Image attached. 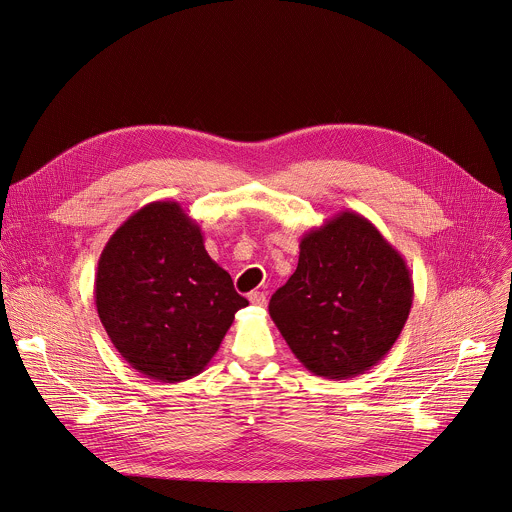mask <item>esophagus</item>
Instances as JSON below:
<instances>
[{"instance_id": "1", "label": "esophagus", "mask_w": 512, "mask_h": 512, "mask_svg": "<svg viewBox=\"0 0 512 512\" xmlns=\"http://www.w3.org/2000/svg\"><path fill=\"white\" fill-rule=\"evenodd\" d=\"M249 301H251L253 305H257V307H265V305H267V297H265V293H261V291H253V293L249 295Z\"/></svg>"}]
</instances>
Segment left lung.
<instances>
[{
    "mask_svg": "<svg viewBox=\"0 0 512 512\" xmlns=\"http://www.w3.org/2000/svg\"><path fill=\"white\" fill-rule=\"evenodd\" d=\"M403 255L363 215L341 211L299 243V263L269 315L313 375L353 379L399 339L413 305Z\"/></svg>",
    "mask_w": 512,
    "mask_h": 512,
    "instance_id": "1",
    "label": "left lung"
}]
</instances>
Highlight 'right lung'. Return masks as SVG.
Masks as SVG:
<instances>
[{
  "instance_id": "1",
  "label": "right lung",
  "mask_w": 512,
  "mask_h": 512,
  "mask_svg": "<svg viewBox=\"0 0 512 512\" xmlns=\"http://www.w3.org/2000/svg\"><path fill=\"white\" fill-rule=\"evenodd\" d=\"M247 305L177 201H153L127 217L97 263L101 325L119 355L159 383L199 375Z\"/></svg>"
}]
</instances>
